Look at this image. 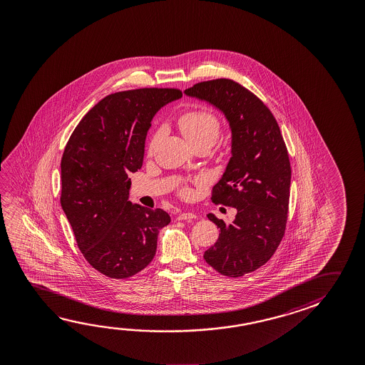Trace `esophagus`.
I'll list each match as a JSON object with an SVG mask.
<instances>
[{"instance_id": "34e87169", "label": "esophagus", "mask_w": 365, "mask_h": 365, "mask_svg": "<svg viewBox=\"0 0 365 365\" xmlns=\"http://www.w3.org/2000/svg\"><path fill=\"white\" fill-rule=\"evenodd\" d=\"M197 216L195 215V214H192V212H182L178 215V220H192V219H196Z\"/></svg>"}]
</instances>
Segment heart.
Here are the masks:
<instances>
[{
  "mask_svg": "<svg viewBox=\"0 0 365 365\" xmlns=\"http://www.w3.org/2000/svg\"><path fill=\"white\" fill-rule=\"evenodd\" d=\"M177 123L183 136L191 145L207 144L211 146L220 133V120L215 114L206 109L185 110L178 117ZM156 136H154L150 149L154 146ZM188 193L190 191L185 190V195Z\"/></svg>",
  "mask_w": 365,
  "mask_h": 365,
  "instance_id": "1",
  "label": "heart"
}]
</instances>
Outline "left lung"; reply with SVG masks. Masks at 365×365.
I'll list each match as a JSON object with an SVG mask.
<instances>
[{"instance_id":"8db88e82","label":"left lung","mask_w":365,"mask_h":365,"mask_svg":"<svg viewBox=\"0 0 365 365\" xmlns=\"http://www.w3.org/2000/svg\"><path fill=\"white\" fill-rule=\"evenodd\" d=\"M185 93L219 108L232 128V158L211 201L237 215L230 224L207 215L220 234L203 258L221 275L240 277L267 262L284 238L292 180L287 145L274 114L240 83L215 78Z\"/></svg>"}]
</instances>
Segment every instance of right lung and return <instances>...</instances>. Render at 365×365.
I'll list each match as a JSON object with an SVG mask.
<instances>
[{"instance_id": "right-lung-1", "label": "right lung", "mask_w": 365, "mask_h": 365, "mask_svg": "<svg viewBox=\"0 0 365 365\" xmlns=\"http://www.w3.org/2000/svg\"><path fill=\"white\" fill-rule=\"evenodd\" d=\"M180 96L174 88L109 94L85 114L67 141L61 206L85 259L110 279L144 269L155 256L159 230L170 222L164 210L128 201V174L143 165L154 114Z\"/></svg>"}]
</instances>
